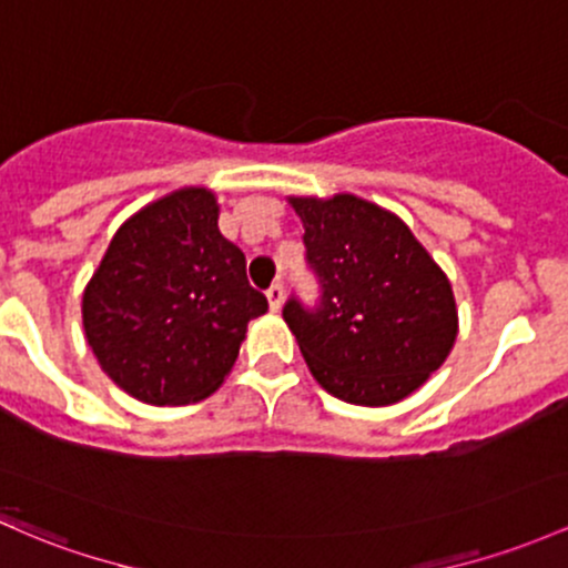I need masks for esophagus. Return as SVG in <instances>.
<instances>
[{
  "mask_svg": "<svg viewBox=\"0 0 568 568\" xmlns=\"http://www.w3.org/2000/svg\"><path fill=\"white\" fill-rule=\"evenodd\" d=\"M266 300H268V307H272L274 313H277V310L283 307V300H285V288H283V283H274L272 288L266 291Z\"/></svg>",
  "mask_w": 568,
  "mask_h": 568,
  "instance_id": "obj_1",
  "label": "esophagus"
}]
</instances>
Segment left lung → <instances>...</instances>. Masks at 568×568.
Segmentation results:
<instances>
[{"instance_id": "obj_1", "label": "left lung", "mask_w": 568, "mask_h": 568, "mask_svg": "<svg viewBox=\"0 0 568 568\" xmlns=\"http://www.w3.org/2000/svg\"><path fill=\"white\" fill-rule=\"evenodd\" d=\"M304 225L318 307L291 296L288 329L313 378L337 399L392 405L446 362L457 304L444 268L397 214L351 193L288 199Z\"/></svg>"}]
</instances>
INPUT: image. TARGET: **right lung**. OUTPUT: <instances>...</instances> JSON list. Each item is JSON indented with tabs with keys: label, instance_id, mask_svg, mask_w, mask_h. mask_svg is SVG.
I'll list each match as a JSON object with an SVG mask.
<instances>
[{
	"label": "right lung",
	"instance_id": "1",
	"mask_svg": "<svg viewBox=\"0 0 568 568\" xmlns=\"http://www.w3.org/2000/svg\"><path fill=\"white\" fill-rule=\"evenodd\" d=\"M217 217L206 187L152 201L119 225L83 288L89 348L113 384L141 403L209 397L234 367L250 321L268 310Z\"/></svg>",
	"mask_w": 568,
	"mask_h": 568
}]
</instances>
